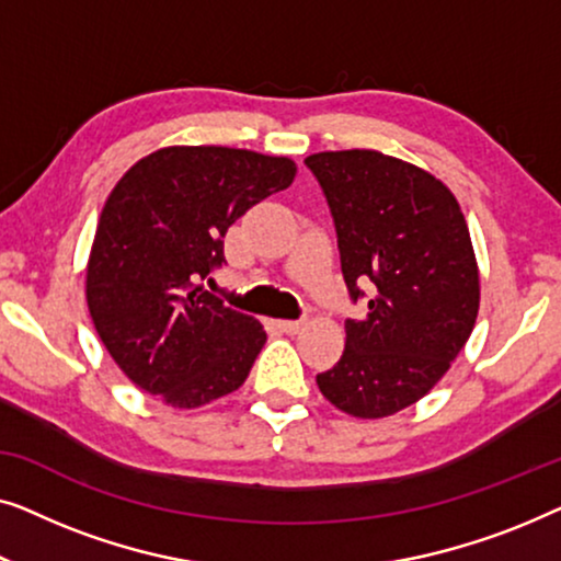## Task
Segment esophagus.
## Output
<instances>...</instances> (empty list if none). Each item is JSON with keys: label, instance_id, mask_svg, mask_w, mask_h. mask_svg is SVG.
<instances>
[{"label": "esophagus", "instance_id": "1", "mask_svg": "<svg viewBox=\"0 0 561 561\" xmlns=\"http://www.w3.org/2000/svg\"><path fill=\"white\" fill-rule=\"evenodd\" d=\"M302 325H305L302 320H279V328L284 330V333H289V335L299 333V330H302Z\"/></svg>", "mask_w": 561, "mask_h": 561}]
</instances>
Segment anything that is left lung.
Masks as SVG:
<instances>
[{
    "mask_svg": "<svg viewBox=\"0 0 561 561\" xmlns=\"http://www.w3.org/2000/svg\"><path fill=\"white\" fill-rule=\"evenodd\" d=\"M305 164L333 216L353 305L368 302L366 318L345 320L343 356L318 386L345 414L389 416L447 374L476 325L468 224L437 178L397 157L345 149Z\"/></svg>",
    "mask_w": 561,
    "mask_h": 561,
    "instance_id": "8db88e82",
    "label": "left lung"
}]
</instances>
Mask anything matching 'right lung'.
Wrapping results in <instances>:
<instances>
[{
	"label": "right lung",
	"instance_id": "obj_1",
	"mask_svg": "<svg viewBox=\"0 0 561 561\" xmlns=\"http://www.w3.org/2000/svg\"><path fill=\"white\" fill-rule=\"evenodd\" d=\"M295 162L231 147H168L116 183L93 239L85 299L126 376L170 407L195 409L247 381L266 333L198 287L226 264L224 236L284 191Z\"/></svg>",
	"mask_w": 561,
	"mask_h": 561
}]
</instances>
